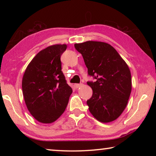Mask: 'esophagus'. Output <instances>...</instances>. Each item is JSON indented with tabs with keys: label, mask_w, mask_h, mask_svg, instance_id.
Masks as SVG:
<instances>
[{
	"label": "esophagus",
	"mask_w": 156,
	"mask_h": 156,
	"mask_svg": "<svg viewBox=\"0 0 156 156\" xmlns=\"http://www.w3.org/2000/svg\"><path fill=\"white\" fill-rule=\"evenodd\" d=\"M82 85H83V84H75L74 87H75L76 89H78L79 87H80Z\"/></svg>",
	"instance_id": "obj_1"
}]
</instances>
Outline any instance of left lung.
Segmentation results:
<instances>
[{
    "label": "left lung",
    "instance_id": "obj_1",
    "mask_svg": "<svg viewBox=\"0 0 156 156\" xmlns=\"http://www.w3.org/2000/svg\"><path fill=\"white\" fill-rule=\"evenodd\" d=\"M83 57L89 75L96 82H88L93 95L87 101L89 110L97 120L107 123L122 114L131 92L129 66L118 51L107 43L86 41L74 44Z\"/></svg>",
    "mask_w": 156,
    "mask_h": 156
}]
</instances>
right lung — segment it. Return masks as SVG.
<instances>
[{
    "label": "right lung",
    "mask_w": 156,
    "mask_h": 156,
    "mask_svg": "<svg viewBox=\"0 0 156 156\" xmlns=\"http://www.w3.org/2000/svg\"><path fill=\"white\" fill-rule=\"evenodd\" d=\"M66 49V44H56L41 50L29 63L23 75L26 106L41 123L50 124L58 119L72 94L61 71L60 56Z\"/></svg>",
    "instance_id": "obj_1"
}]
</instances>
